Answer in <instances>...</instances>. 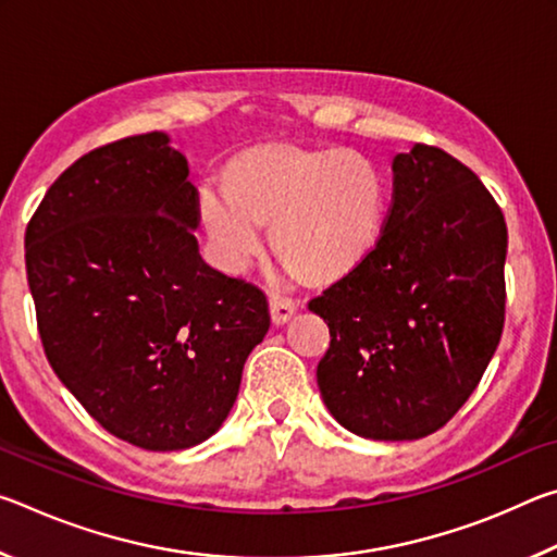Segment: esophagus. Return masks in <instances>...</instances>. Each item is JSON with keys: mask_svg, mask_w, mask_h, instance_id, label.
<instances>
[{"mask_svg": "<svg viewBox=\"0 0 557 557\" xmlns=\"http://www.w3.org/2000/svg\"><path fill=\"white\" fill-rule=\"evenodd\" d=\"M297 312V301L287 295H272L270 297V317L275 324H285Z\"/></svg>", "mask_w": 557, "mask_h": 557, "instance_id": "1", "label": "esophagus"}]
</instances>
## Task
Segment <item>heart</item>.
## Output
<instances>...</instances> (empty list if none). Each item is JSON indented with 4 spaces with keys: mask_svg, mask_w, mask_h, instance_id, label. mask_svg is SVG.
I'll use <instances>...</instances> for the list:
<instances>
[{
    "mask_svg": "<svg viewBox=\"0 0 557 557\" xmlns=\"http://www.w3.org/2000/svg\"><path fill=\"white\" fill-rule=\"evenodd\" d=\"M203 194V231L225 268L240 270L270 225L277 260L307 287H332L363 265L381 238L388 184L371 157L342 147L258 145Z\"/></svg>",
    "mask_w": 557,
    "mask_h": 557,
    "instance_id": "b5f03b06",
    "label": "heart"
}]
</instances>
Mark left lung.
<instances>
[{"mask_svg": "<svg viewBox=\"0 0 557 557\" xmlns=\"http://www.w3.org/2000/svg\"><path fill=\"white\" fill-rule=\"evenodd\" d=\"M508 233L471 172L437 147L393 159V203L369 260L309 301L329 326L324 405L358 437L420 440L455 418L504 332Z\"/></svg>", "mask_w": 557, "mask_h": 557, "instance_id": "8db88e82", "label": "left lung"}]
</instances>
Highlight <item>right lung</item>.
Listing matches in <instances>:
<instances>
[{"mask_svg": "<svg viewBox=\"0 0 557 557\" xmlns=\"http://www.w3.org/2000/svg\"><path fill=\"white\" fill-rule=\"evenodd\" d=\"M199 191L164 132L83 154L26 225L46 358L90 418L129 445L209 440L238 398L268 299L206 265Z\"/></svg>", "mask_w": 557, "mask_h": 557, "instance_id": "obj_1", "label": "right lung"}]
</instances>
